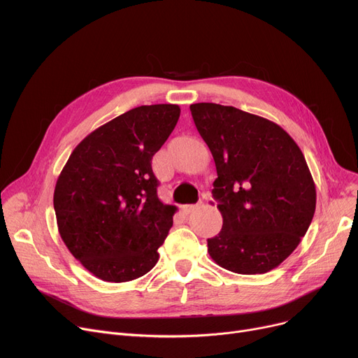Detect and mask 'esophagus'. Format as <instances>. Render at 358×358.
<instances>
[{"label": "esophagus", "mask_w": 358, "mask_h": 358, "mask_svg": "<svg viewBox=\"0 0 358 358\" xmlns=\"http://www.w3.org/2000/svg\"><path fill=\"white\" fill-rule=\"evenodd\" d=\"M197 208H199V204H187L184 210H185V213H193Z\"/></svg>", "instance_id": "esophagus-1"}]
</instances>
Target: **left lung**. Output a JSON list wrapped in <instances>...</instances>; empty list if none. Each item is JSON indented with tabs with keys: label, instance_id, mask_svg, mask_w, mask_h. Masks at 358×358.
Returning a JSON list of instances; mask_svg holds the SVG:
<instances>
[{
	"label": "left lung",
	"instance_id": "left-lung-1",
	"mask_svg": "<svg viewBox=\"0 0 358 358\" xmlns=\"http://www.w3.org/2000/svg\"><path fill=\"white\" fill-rule=\"evenodd\" d=\"M213 155L212 190L223 217L208 239L216 264L238 274H264L302 241L316 208L315 182L297 143L278 124L232 106H190Z\"/></svg>",
	"mask_w": 358,
	"mask_h": 358
}]
</instances>
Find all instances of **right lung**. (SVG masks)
<instances>
[{"mask_svg":"<svg viewBox=\"0 0 358 358\" xmlns=\"http://www.w3.org/2000/svg\"><path fill=\"white\" fill-rule=\"evenodd\" d=\"M180 117L176 104L131 108L90 134L56 181L62 241L96 277L123 283L152 270L176 206L158 199L152 157Z\"/></svg>","mask_w":358,"mask_h":358,"instance_id":"1","label":"right lung"}]
</instances>
